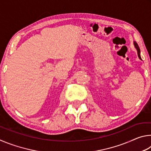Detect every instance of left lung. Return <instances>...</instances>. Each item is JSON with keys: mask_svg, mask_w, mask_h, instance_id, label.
Wrapping results in <instances>:
<instances>
[{"mask_svg": "<svg viewBox=\"0 0 151 151\" xmlns=\"http://www.w3.org/2000/svg\"><path fill=\"white\" fill-rule=\"evenodd\" d=\"M134 47L136 48V49L137 50V54H138V57H139V58H140V60L141 59V57H140V48L139 47V46H138L137 43L136 42H134Z\"/></svg>", "mask_w": 151, "mask_h": 151, "instance_id": "1", "label": "left lung"}]
</instances>
